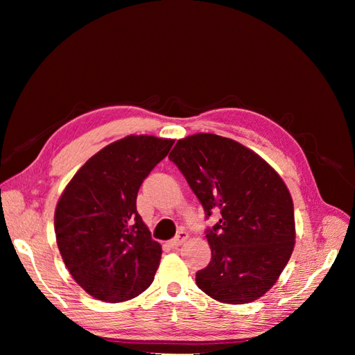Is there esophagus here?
<instances>
[{"mask_svg": "<svg viewBox=\"0 0 355 355\" xmlns=\"http://www.w3.org/2000/svg\"><path fill=\"white\" fill-rule=\"evenodd\" d=\"M188 240V232L185 231V230H180L178 234H176V237L171 240L168 244L171 245V247H178V245H180V244H184L185 241Z\"/></svg>", "mask_w": 355, "mask_h": 355, "instance_id": "obj_1", "label": "esophagus"}]
</instances>
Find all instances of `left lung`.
<instances>
[{"mask_svg":"<svg viewBox=\"0 0 355 355\" xmlns=\"http://www.w3.org/2000/svg\"><path fill=\"white\" fill-rule=\"evenodd\" d=\"M173 161L210 218V263L197 286L225 304L263 296L283 272L295 247L293 201L280 175L252 149L228 137L198 133L176 142Z\"/></svg>","mask_w":355,"mask_h":355,"instance_id":"1","label":"left lung"}]
</instances>
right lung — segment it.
Instances as JSON below:
<instances>
[{"label":"right lung","mask_w":355,"mask_h":355,"mask_svg":"<svg viewBox=\"0 0 355 355\" xmlns=\"http://www.w3.org/2000/svg\"><path fill=\"white\" fill-rule=\"evenodd\" d=\"M173 141L127 136L87 159L60 196L55 211L59 252L69 274L90 296L124 302L151 286L161 245L136 210L144 179Z\"/></svg>","instance_id":"obj_1"}]
</instances>
